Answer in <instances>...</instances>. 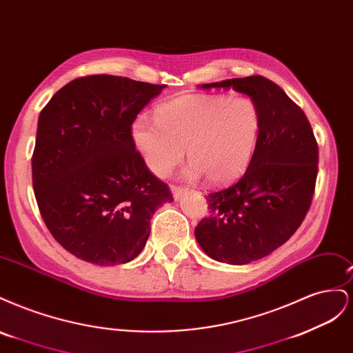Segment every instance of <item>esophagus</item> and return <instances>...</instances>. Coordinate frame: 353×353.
I'll list each match as a JSON object with an SVG mask.
<instances>
[{
	"instance_id": "esophagus-1",
	"label": "esophagus",
	"mask_w": 353,
	"mask_h": 353,
	"mask_svg": "<svg viewBox=\"0 0 353 353\" xmlns=\"http://www.w3.org/2000/svg\"><path fill=\"white\" fill-rule=\"evenodd\" d=\"M170 191H172V196L175 200H179L181 197H183V194L187 193V188H179V187H170Z\"/></svg>"
}]
</instances>
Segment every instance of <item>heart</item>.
<instances>
[{
  "label": "heart",
  "instance_id": "b5f03b06",
  "mask_svg": "<svg viewBox=\"0 0 353 353\" xmlns=\"http://www.w3.org/2000/svg\"><path fill=\"white\" fill-rule=\"evenodd\" d=\"M262 128L261 112L248 97L184 95L162 104L156 119L138 116L131 138L147 169L166 176L184 157V178L206 176L213 185L231 183L252 162Z\"/></svg>",
  "mask_w": 353,
  "mask_h": 353
}]
</instances>
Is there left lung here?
Listing matches in <instances>:
<instances>
[{
	"label": "left lung",
	"mask_w": 353,
	"mask_h": 353,
	"mask_svg": "<svg viewBox=\"0 0 353 353\" xmlns=\"http://www.w3.org/2000/svg\"><path fill=\"white\" fill-rule=\"evenodd\" d=\"M250 97L262 128L252 162L239 183L208 194L210 215L194 236L210 259L230 265L258 261L280 248L303 222L318 174L311 123L288 95L263 77L203 83Z\"/></svg>",
	"instance_id": "8db88e82"
}]
</instances>
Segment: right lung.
Returning a JSON list of instances; mask_svg holds the SVG:
<instances>
[{
    "label": "right lung",
    "mask_w": 353,
    "mask_h": 353,
    "mask_svg": "<svg viewBox=\"0 0 353 353\" xmlns=\"http://www.w3.org/2000/svg\"><path fill=\"white\" fill-rule=\"evenodd\" d=\"M165 85L112 74L78 78L38 117L32 183L41 216L63 248L100 266L131 262L150 218L172 194L135 152L131 125Z\"/></svg>",
    "instance_id": "add662e5"
}]
</instances>
